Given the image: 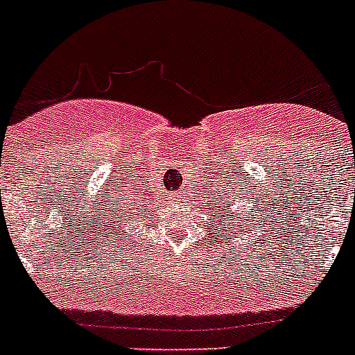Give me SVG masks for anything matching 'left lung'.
<instances>
[{"mask_svg": "<svg viewBox=\"0 0 355 355\" xmlns=\"http://www.w3.org/2000/svg\"><path fill=\"white\" fill-rule=\"evenodd\" d=\"M222 209H224V206L220 208V211H222ZM227 213H233V209L229 208V206H227ZM222 215H224V213H222ZM225 216H227V218H233V215H225Z\"/></svg>", "mask_w": 355, "mask_h": 355, "instance_id": "obj_1", "label": "left lung"}]
</instances>
